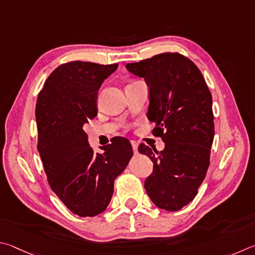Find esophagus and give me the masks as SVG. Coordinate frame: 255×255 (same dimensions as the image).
Listing matches in <instances>:
<instances>
[{"mask_svg":"<svg viewBox=\"0 0 255 255\" xmlns=\"http://www.w3.org/2000/svg\"><path fill=\"white\" fill-rule=\"evenodd\" d=\"M131 144H132L133 152L137 153V142H136V141H131Z\"/></svg>","mask_w":255,"mask_h":255,"instance_id":"34e87169","label":"esophagus"}]
</instances>
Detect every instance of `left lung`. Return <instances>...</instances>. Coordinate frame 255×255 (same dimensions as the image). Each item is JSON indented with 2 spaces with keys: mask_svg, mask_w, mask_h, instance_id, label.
<instances>
[{
  "mask_svg": "<svg viewBox=\"0 0 255 255\" xmlns=\"http://www.w3.org/2000/svg\"><path fill=\"white\" fill-rule=\"evenodd\" d=\"M127 69L143 77L149 86V121L153 135L166 143L162 151L139 145L148 155L153 171L144 188L155 206L179 211L198 194L206 177L214 140L213 100L203 74L189 58L164 52Z\"/></svg>",
  "mask_w": 255,
  "mask_h": 255,
  "instance_id": "8db88e82",
  "label": "left lung"
}]
</instances>
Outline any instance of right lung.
Masks as SVG:
<instances>
[{"label": "right lung", "instance_id": "1", "mask_svg": "<svg viewBox=\"0 0 255 255\" xmlns=\"http://www.w3.org/2000/svg\"><path fill=\"white\" fill-rule=\"evenodd\" d=\"M118 68L69 61L49 75L35 105L38 151L49 186L69 211L93 217L109 206L114 180L133 155L130 141L116 136L104 152L89 146L84 125L97 115L98 88Z\"/></svg>", "mask_w": 255, "mask_h": 255}]
</instances>
